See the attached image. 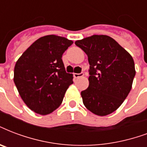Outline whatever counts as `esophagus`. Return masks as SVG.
<instances>
[{
	"instance_id": "34e87169",
	"label": "esophagus",
	"mask_w": 147,
	"mask_h": 147,
	"mask_svg": "<svg viewBox=\"0 0 147 147\" xmlns=\"http://www.w3.org/2000/svg\"><path fill=\"white\" fill-rule=\"evenodd\" d=\"M73 76L75 78H80V77H82V76H83V73H74Z\"/></svg>"
}]
</instances>
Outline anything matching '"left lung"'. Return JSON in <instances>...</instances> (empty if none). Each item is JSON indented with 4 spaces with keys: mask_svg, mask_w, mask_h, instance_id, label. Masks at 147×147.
<instances>
[{
    "mask_svg": "<svg viewBox=\"0 0 147 147\" xmlns=\"http://www.w3.org/2000/svg\"><path fill=\"white\" fill-rule=\"evenodd\" d=\"M88 56V87L82 91L84 106L103 116L113 113L129 93L136 75L133 57L107 35L94 34L75 42Z\"/></svg>",
    "mask_w": 147,
    "mask_h": 147,
    "instance_id": "8db88e82",
    "label": "left lung"
}]
</instances>
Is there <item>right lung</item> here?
<instances>
[{
	"label": "right lung",
	"mask_w": 147,
	"mask_h": 147,
	"mask_svg": "<svg viewBox=\"0 0 147 147\" xmlns=\"http://www.w3.org/2000/svg\"><path fill=\"white\" fill-rule=\"evenodd\" d=\"M73 41L46 35L34 41L17 61L14 82L19 95L30 109L48 115L59 108L73 75L65 69L62 55Z\"/></svg>",
	"instance_id": "1"
}]
</instances>
